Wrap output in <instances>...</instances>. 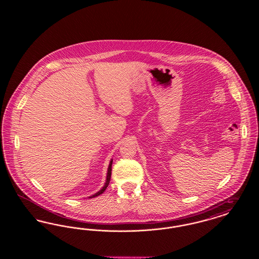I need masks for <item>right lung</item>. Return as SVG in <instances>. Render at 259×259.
Listing matches in <instances>:
<instances>
[{
	"mask_svg": "<svg viewBox=\"0 0 259 259\" xmlns=\"http://www.w3.org/2000/svg\"><path fill=\"white\" fill-rule=\"evenodd\" d=\"M111 165H112V161H111V163H110V165H109V168H108V175H107V181H106V184L104 185V187L97 192L96 194H94V195H92V196H90V198L96 197V196H99L100 194H102L106 189H107V187H108V185L110 184V181H111Z\"/></svg>",
	"mask_w": 259,
	"mask_h": 259,
	"instance_id": "obj_1",
	"label": "right lung"
}]
</instances>
